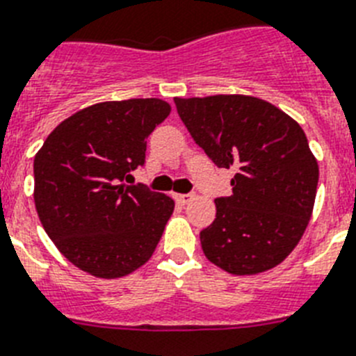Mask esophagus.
<instances>
[{
    "label": "esophagus",
    "instance_id": "esophagus-1",
    "mask_svg": "<svg viewBox=\"0 0 356 356\" xmlns=\"http://www.w3.org/2000/svg\"><path fill=\"white\" fill-rule=\"evenodd\" d=\"M175 201L179 204H188V202L193 201V195L192 193H175Z\"/></svg>",
    "mask_w": 356,
    "mask_h": 356
}]
</instances>
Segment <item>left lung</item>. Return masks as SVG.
Returning <instances> with one entry per match:
<instances>
[{"label":"left lung","mask_w":356,"mask_h":356,"mask_svg":"<svg viewBox=\"0 0 356 356\" xmlns=\"http://www.w3.org/2000/svg\"><path fill=\"white\" fill-rule=\"evenodd\" d=\"M173 101L206 155L237 172L234 193L215 199V220L201 232L206 259L232 275L279 266L306 232L318 184V163L300 124L253 95Z\"/></svg>","instance_id":"1"}]
</instances>
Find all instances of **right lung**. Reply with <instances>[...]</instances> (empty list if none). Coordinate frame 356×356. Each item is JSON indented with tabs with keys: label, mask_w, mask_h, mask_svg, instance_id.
Masks as SVG:
<instances>
[{
	"label": "right lung",
	"mask_w": 356,
	"mask_h": 356,
	"mask_svg": "<svg viewBox=\"0 0 356 356\" xmlns=\"http://www.w3.org/2000/svg\"><path fill=\"white\" fill-rule=\"evenodd\" d=\"M172 112L166 101H104L72 113L34 159V202L67 261L97 279H119L148 262L173 213V199L128 172L145 163V139Z\"/></svg>",
	"instance_id": "1"
}]
</instances>
